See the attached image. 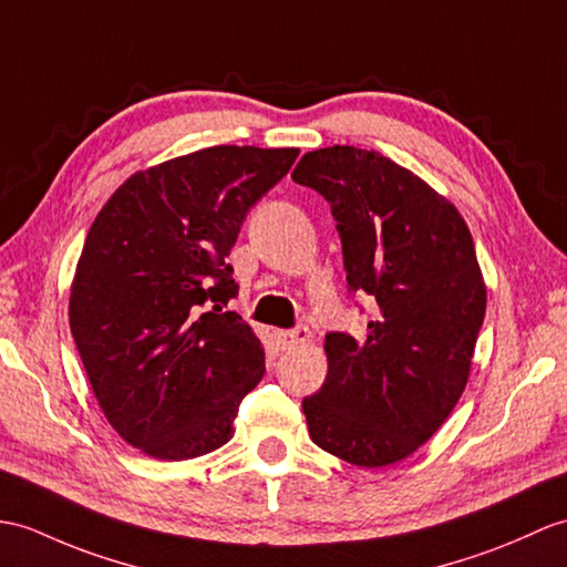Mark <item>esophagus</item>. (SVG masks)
I'll list each match as a JSON object with an SVG mask.
<instances>
[{
	"instance_id": "obj_1",
	"label": "esophagus",
	"mask_w": 567,
	"mask_h": 567,
	"mask_svg": "<svg viewBox=\"0 0 567 567\" xmlns=\"http://www.w3.org/2000/svg\"><path fill=\"white\" fill-rule=\"evenodd\" d=\"M309 338H311L309 328L307 326H297V328H292V331H278V346L282 350H295L299 346L309 343Z\"/></svg>"
}]
</instances>
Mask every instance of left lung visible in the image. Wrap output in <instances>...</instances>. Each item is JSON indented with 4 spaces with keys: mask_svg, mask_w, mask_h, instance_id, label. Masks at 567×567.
Masks as SVG:
<instances>
[{
    "mask_svg": "<svg viewBox=\"0 0 567 567\" xmlns=\"http://www.w3.org/2000/svg\"><path fill=\"white\" fill-rule=\"evenodd\" d=\"M292 178L331 203L350 292L377 301L364 340L326 336V381L301 401L309 434L348 464H396L466 389L485 316L471 231L446 197L374 150L307 152Z\"/></svg>",
    "mask_w": 567,
    "mask_h": 567,
    "instance_id": "left-lung-1",
    "label": "left lung"
}]
</instances>
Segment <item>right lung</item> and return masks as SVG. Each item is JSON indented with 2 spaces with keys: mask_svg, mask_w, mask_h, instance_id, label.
Returning <instances> with one entry per match:
<instances>
[{
  "mask_svg": "<svg viewBox=\"0 0 567 567\" xmlns=\"http://www.w3.org/2000/svg\"><path fill=\"white\" fill-rule=\"evenodd\" d=\"M297 154L219 144L176 156L130 176L91 224L70 328L105 420L147 456L181 462L234 437L266 352L224 311L239 292L227 258Z\"/></svg>",
  "mask_w": 567,
  "mask_h": 567,
  "instance_id": "right-lung-1",
  "label": "right lung"
}]
</instances>
